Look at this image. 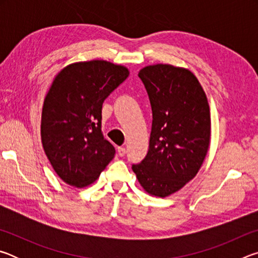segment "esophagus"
Segmentation results:
<instances>
[{"instance_id": "34e87169", "label": "esophagus", "mask_w": 258, "mask_h": 258, "mask_svg": "<svg viewBox=\"0 0 258 258\" xmlns=\"http://www.w3.org/2000/svg\"><path fill=\"white\" fill-rule=\"evenodd\" d=\"M117 151H118V155H119L120 157L125 156V154H126V149H125L124 147H119L118 149H117Z\"/></svg>"}]
</instances>
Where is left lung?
<instances>
[{
	"label": "left lung",
	"instance_id": "1",
	"mask_svg": "<svg viewBox=\"0 0 258 258\" xmlns=\"http://www.w3.org/2000/svg\"><path fill=\"white\" fill-rule=\"evenodd\" d=\"M152 109L149 151L133 165L142 189L165 198L181 190L200 167L211 145V111L206 93L190 69L168 63L143 67Z\"/></svg>",
	"mask_w": 258,
	"mask_h": 258
}]
</instances>
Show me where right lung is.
<instances>
[{
	"instance_id": "1",
	"label": "right lung",
	"mask_w": 258,
	"mask_h": 258,
	"mask_svg": "<svg viewBox=\"0 0 258 258\" xmlns=\"http://www.w3.org/2000/svg\"><path fill=\"white\" fill-rule=\"evenodd\" d=\"M130 75L106 60L78 61L56 74L44 98L41 140L52 168L74 187L98 180L115 156L101 133L102 103Z\"/></svg>"
}]
</instances>
